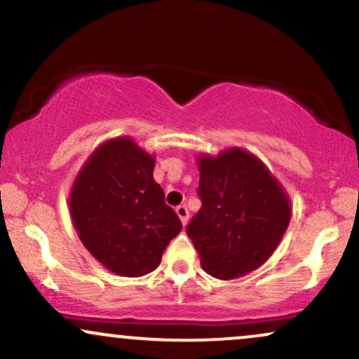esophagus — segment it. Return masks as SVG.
Returning <instances> with one entry per match:
<instances>
[{
  "label": "esophagus",
  "mask_w": 359,
  "mask_h": 359,
  "mask_svg": "<svg viewBox=\"0 0 359 359\" xmlns=\"http://www.w3.org/2000/svg\"><path fill=\"white\" fill-rule=\"evenodd\" d=\"M175 212H177V216L180 217V221H182V224L184 226L187 224V221H189V209H187V205H185V204L177 205Z\"/></svg>",
  "instance_id": "esophagus-1"
}]
</instances>
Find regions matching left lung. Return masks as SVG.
Returning a JSON list of instances; mask_svg holds the SVG:
<instances>
[{
	"mask_svg": "<svg viewBox=\"0 0 359 359\" xmlns=\"http://www.w3.org/2000/svg\"><path fill=\"white\" fill-rule=\"evenodd\" d=\"M197 165L203 208L185 231L209 275L243 277L278 246L290 222V199L265 163L241 148L201 155Z\"/></svg>",
	"mask_w": 359,
	"mask_h": 359,
	"instance_id": "left-lung-1",
	"label": "left lung"
}]
</instances>
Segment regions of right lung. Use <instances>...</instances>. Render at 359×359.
I'll list each match as a JSON object with an SVG mask.
<instances>
[{"instance_id": "obj_1", "label": "right lung", "mask_w": 359, "mask_h": 359, "mask_svg": "<svg viewBox=\"0 0 359 359\" xmlns=\"http://www.w3.org/2000/svg\"><path fill=\"white\" fill-rule=\"evenodd\" d=\"M154 156L119 137L97 147L74 180V228L86 250L121 277L154 271L182 229L154 180Z\"/></svg>"}]
</instances>
